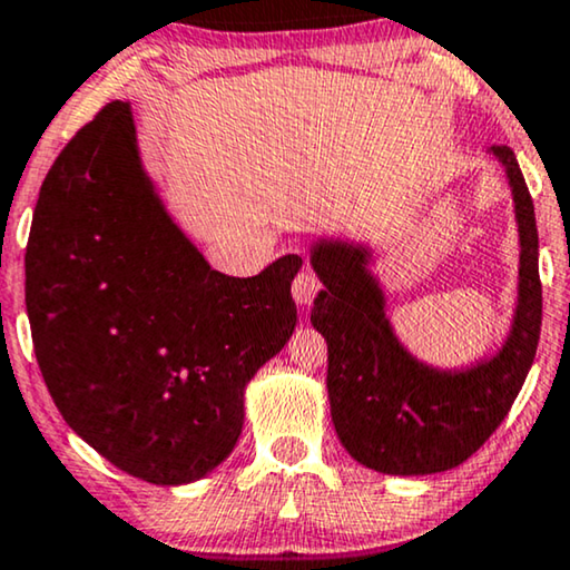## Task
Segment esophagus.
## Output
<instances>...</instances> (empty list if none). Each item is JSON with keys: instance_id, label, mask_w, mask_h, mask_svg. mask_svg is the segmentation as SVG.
<instances>
[{"instance_id": "esophagus-1", "label": "esophagus", "mask_w": 570, "mask_h": 570, "mask_svg": "<svg viewBox=\"0 0 570 570\" xmlns=\"http://www.w3.org/2000/svg\"><path fill=\"white\" fill-rule=\"evenodd\" d=\"M322 291V279L314 269H303L293 279V298L298 303H311Z\"/></svg>"}]
</instances>
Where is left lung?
<instances>
[{
    "label": "left lung",
    "mask_w": 570,
    "mask_h": 570,
    "mask_svg": "<svg viewBox=\"0 0 570 570\" xmlns=\"http://www.w3.org/2000/svg\"><path fill=\"white\" fill-rule=\"evenodd\" d=\"M509 170L521 233L519 308L493 361L464 373L425 368L404 353L384 318V298L361 248L316 244L322 277L311 322L326 340L332 420L350 456L384 474H433L470 459L509 415L532 368L542 326L540 238L534 205L509 145H493Z\"/></svg>",
    "instance_id": "obj_1"
}]
</instances>
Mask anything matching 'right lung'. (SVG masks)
Segmentation results:
<instances>
[{"label":"right lung","mask_w":570,"mask_h":570,"mask_svg":"<svg viewBox=\"0 0 570 570\" xmlns=\"http://www.w3.org/2000/svg\"><path fill=\"white\" fill-rule=\"evenodd\" d=\"M301 264L209 269L139 168L129 104H106L46 174L26 248L33 350L61 417L131 478H205L236 446L244 386L291 340Z\"/></svg>","instance_id":"right-lung-1"}]
</instances>
